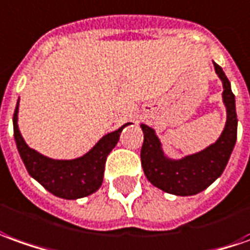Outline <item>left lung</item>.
I'll use <instances>...</instances> for the list:
<instances>
[{"mask_svg":"<svg viewBox=\"0 0 250 250\" xmlns=\"http://www.w3.org/2000/svg\"><path fill=\"white\" fill-rule=\"evenodd\" d=\"M215 72L223 83V103L227 110L226 126L220 137L206 149L173 161L165 156L161 142L154 129L142 124L144 142L142 146V166L148 181L163 192L177 196H192L200 193L214 182L226 167L237 140V113L235 96L230 82L218 63Z\"/></svg>","mask_w":250,"mask_h":250,"instance_id":"1","label":"left lung"}]
</instances>
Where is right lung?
I'll return each instance as SVG.
<instances>
[{"mask_svg":"<svg viewBox=\"0 0 250 250\" xmlns=\"http://www.w3.org/2000/svg\"><path fill=\"white\" fill-rule=\"evenodd\" d=\"M17 111L19 101L13 114V135L19 154L32 178H35L50 193L66 200L85 197L101 188L107 155L120 140L122 129L129 124L103 136L95 147L82 158L72 161H56L43 156L25 144L17 126Z\"/></svg>","mask_w":250,"mask_h":250,"instance_id":"add662e5","label":"right lung"}]
</instances>
